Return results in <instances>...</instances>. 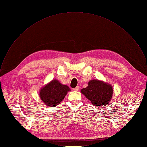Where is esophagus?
I'll use <instances>...</instances> for the list:
<instances>
[{
  "instance_id": "esophagus-1",
  "label": "esophagus",
  "mask_w": 147,
  "mask_h": 147,
  "mask_svg": "<svg viewBox=\"0 0 147 147\" xmlns=\"http://www.w3.org/2000/svg\"><path fill=\"white\" fill-rule=\"evenodd\" d=\"M79 89V86H76L75 88H74V91H78Z\"/></svg>"
}]
</instances>
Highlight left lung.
<instances>
[{
	"mask_svg": "<svg viewBox=\"0 0 147 147\" xmlns=\"http://www.w3.org/2000/svg\"><path fill=\"white\" fill-rule=\"evenodd\" d=\"M88 84L87 87L81 90V93L93 105L102 107L109 103L113 94L112 86L98 80H92Z\"/></svg>",
	"mask_w": 147,
	"mask_h": 147,
	"instance_id": "left-lung-1",
	"label": "left lung"
}]
</instances>
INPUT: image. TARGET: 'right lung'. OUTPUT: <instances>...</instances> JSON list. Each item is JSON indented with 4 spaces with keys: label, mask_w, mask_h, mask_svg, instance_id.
<instances>
[{
    "label": "right lung",
    "mask_w": 147,
    "mask_h": 147,
    "mask_svg": "<svg viewBox=\"0 0 147 147\" xmlns=\"http://www.w3.org/2000/svg\"><path fill=\"white\" fill-rule=\"evenodd\" d=\"M69 90L68 86L61 84L57 80H53L40 90L39 96L46 105L55 107L64 100Z\"/></svg>",
    "instance_id": "obj_1"
}]
</instances>
